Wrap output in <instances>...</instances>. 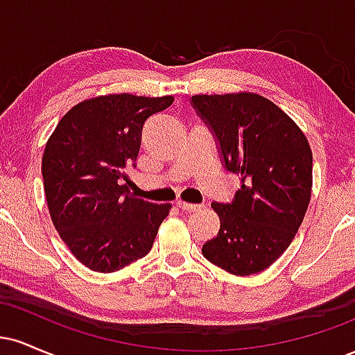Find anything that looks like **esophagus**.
Instances as JSON below:
<instances>
[{
	"label": "esophagus",
	"instance_id": "obj_1",
	"mask_svg": "<svg viewBox=\"0 0 355 355\" xmlns=\"http://www.w3.org/2000/svg\"><path fill=\"white\" fill-rule=\"evenodd\" d=\"M175 203H177L178 209H182V210H185V211H198V210H202V205H195V203H189V202H183V200H177Z\"/></svg>",
	"mask_w": 355,
	"mask_h": 355
}]
</instances>
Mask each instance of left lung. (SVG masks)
Masks as SVG:
<instances>
[{
  "instance_id": "1",
  "label": "left lung",
  "mask_w": 355,
  "mask_h": 355,
  "mask_svg": "<svg viewBox=\"0 0 355 355\" xmlns=\"http://www.w3.org/2000/svg\"><path fill=\"white\" fill-rule=\"evenodd\" d=\"M191 103L214 130L225 168L242 178L234 202L211 203L220 230L202 254L234 275L266 270L292 243L311 202L307 137L257 93L195 95Z\"/></svg>"
}]
</instances>
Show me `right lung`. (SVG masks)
<instances>
[{
  "instance_id": "add662e5",
  "label": "right lung",
  "mask_w": 355,
  "mask_h": 355,
  "mask_svg": "<svg viewBox=\"0 0 355 355\" xmlns=\"http://www.w3.org/2000/svg\"><path fill=\"white\" fill-rule=\"evenodd\" d=\"M173 96L110 93L64 113L42 158L53 225L89 270L110 274L150 252L172 205L130 193L126 168L135 166L145 121Z\"/></svg>"
}]
</instances>
